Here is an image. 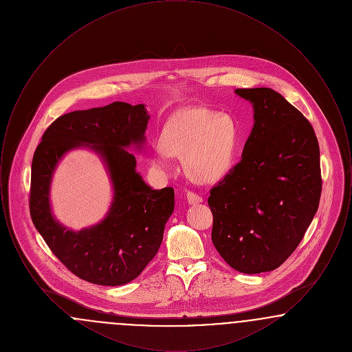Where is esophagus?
Returning a JSON list of instances; mask_svg holds the SVG:
<instances>
[{
  "instance_id": "1",
  "label": "esophagus",
  "mask_w": 352,
  "mask_h": 352,
  "mask_svg": "<svg viewBox=\"0 0 352 352\" xmlns=\"http://www.w3.org/2000/svg\"><path fill=\"white\" fill-rule=\"evenodd\" d=\"M186 198H187L188 204H198V203H201V201H203V198H201V197H199L198 194L191 192V191H188V192L186 194Z\"/></svg>"
}]
</instances>
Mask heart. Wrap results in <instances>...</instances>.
<instances>
[{
  "label": "heart",
  "instance_id": "b5f03b06",
  "mask_svg": "<svg viewBox=\"0 0 352 352\" xmlns=\"http://www.w3.org/2000/svg\"><path fill=\"white\" fill-rule=\"evenodd\" d=\"M161 146L151 153V165L162 174L171 168L170 157L182 158L186 175L197 184H215L232 166L237 129L228 115L208 108H188L165 124Z\"/></svg>",
  "mask_w": 352,
  "mask_h": 352
}]
</instances>
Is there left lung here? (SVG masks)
<instances>
[{"label": "left lung", "instance_id": "8db88e82", "mask_svg": "<svg viewBox=\"0 0 352 352\" xmlns=\"http://www.w3.org/2000/svg\"><path fill=\"white\" fill-rule=\"evenodd\" d=\"M253 107L241 161L208 198L212 243L234 270L278 268L301 243L318 210L319 146L311 124L272 88H237Z\"/></svg>", "mask_w": 352, "mask_h": 352}]
</instances>
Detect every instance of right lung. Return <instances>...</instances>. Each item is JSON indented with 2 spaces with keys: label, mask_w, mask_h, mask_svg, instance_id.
Returning <instances> with one entry per match:
<instances>
[{
  "label": "right lung",
  "mask_w": 352,
  "mask_h": 352,
  "mask_svg": "<svg viewBox=\"0 0 352 352\" xmlns=\"http://www.w3.org/2000/svg\"><path fill=\"white\" fill-rule=\"evenodd\" d=\"M151 116L144 104L115 101L69 112L42 135L32 164L30 215L52 253L75 276L92 284L118 286L140 276L160 250L174 211V190H153L135 170L128 149L144 151ZM88 148L101 158L113 184V201L99 223L74 232L52 214L50 182L68 151Z\"/></svg>",
  "instance_id": "add662e5"
}]
</instances>
